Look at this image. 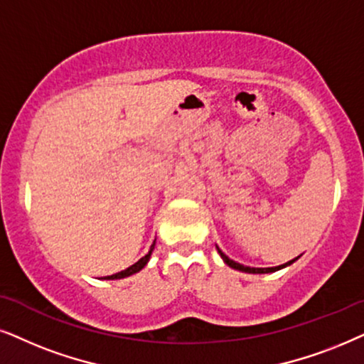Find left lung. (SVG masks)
Instances as JSON below:
<instances>
[{"label":"left lung","mask_w":364,"mask_h":364,"mask_svg":"<svg viewBox=\"0 0 364 364\" xmlns=\"http://www.w3.org/2000/svg\"><path fill=\"white\" fill-rule=\"evenodd\" d=\"M216 250H218V253H220V256L223 258V261H225V263L230 266V268H232V269H238V271H243V273H253V274H264V273H274V271H278V269H281V268H287V266H289L291 263H294V259H298V258H294V259H291V261H288V263H284V264H279V266H274V268H251V266H245V264H240V263H236V261H232V259H230L228 258V256L223 253V251L218 248L216 246Z\"/></svg>","instance_id":"8db88e82"}]
</instances>
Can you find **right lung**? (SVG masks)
<instances>
[{"label": "right lung", "instance_id": "add662e5", "mask_svg": "<svg viewBox=\"0 0 364 364\" xmlns=\"http://www.w3.org/2000/svg\"><path fill=\"white\" fill-rule=\"evenodd\" d=\"M153 250H154V243L151 245V248H149L148 255H144L141 259L136 261V263L129 266V268L119 271V273L111 274V276H105L103 279H121V278H126V276H132V274H134V273H138V271H141V269L144 268V266H146V263L149 261V256H151V253H153Z\"/></svg>", "mask_w": 364, "mask_h": 364}]
</instances>
